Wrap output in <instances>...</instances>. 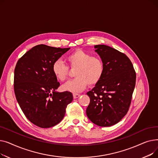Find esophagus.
Listing matches in <instances>:
<instances>
[{
  "label": "esophagus",
  "instance_id": "esophagus-1",
  "mask_svg": "<svg viewBox=\"0 0 158 158\" xmlns=\"http://www.w3.org/2000/svg\"><path fill=\"white\" fill-rule=\"evenodd\" d=\"M79 97H80V94H73V98H79Z\"/></svg>",
  "mask_w": 158,
  "mask_h": 158
}]
</instances>
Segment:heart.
Returning a JSON list of instances; mask_svg holds the SVG:
<instances>
[{"label": "heart", "instance_id": "obj_1", "mask_svg": "<svg viewBox=\"0 0 158 158\" xmlns=\"http://www.w3.org/2000/svg\"><path fill=\"white\" fill-rule=\"evenodd\" d=\"M66 60L72 69H76L74 79L62 86V89L72 93H78L85 89L87 85H97L102 79L104 65L100 57L92 56L90 54L77 49L69 54ZM52 72L60 81L66 79L69 75V68L62 61L57 60L52 64Z\"/></svg>", "mask_w": 158, "mask_h": 158}]
</instances>
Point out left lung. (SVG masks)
Segmentation results:
<instances>
[{
  "mask_svg": "<svg viewBox=\"0 0 158 158\" xmlns=\"http://www.w3.org/2000/svg\"><path fill=\"white\" fill-rule=\"evenodd\" d=\"M94 48L104 63V71L101 81L87 93L90 102L86 112L94 123L109 127L120 122L129 110L136 73L126 54L105 45Z\"/></svg>",
  "mask_w": 158,
  "mask_h": 158,
  "instance_id": "obj_1",
  "label": "left lung"
}]
</instances>
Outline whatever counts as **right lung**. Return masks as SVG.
<instances>
[{"mask_svg": "<svg viewBox=\"0 0 158 158\" xmlns=\"http://www.w3.org/2000/svg\"><path fill=\"white\" fill-rule=\"evenodd\" d=\"M70 48L45 45L32 47L16 64L14 90L27 118L41 128L51 127L63 118L66 106L73 100L68 91H56L60 84L52 72V64Z\"/></svg>", "mask_w": 158, "mask_h": 158, "instance_id": "add662e5", "label": "right lung"}]
</instances>
